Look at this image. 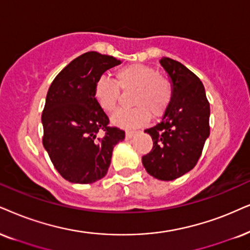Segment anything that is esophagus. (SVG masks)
I'll list each match as a JSON object with an SVG mask.
<instances>
[{
    "label": "esophagus",
    "instance_id": "obj_1",
    "mask_svg": "<svg viewBox=\"0 0 250 250\" xmlns=\"http://www.w3.org/2000/svg\"><path fill=\"white\" fill-rule=\"evenodd\" d=\"M136 134H137V131H127V132H125V138L129 140V138L134 137Z\"/></svg>",
    "mask_w": 250,
    "mask_h": 250
}]
</instances>
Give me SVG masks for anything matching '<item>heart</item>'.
I'll return each mask as SVG.
<instances>
[{
  "label": "heart",
  "mask_w": 250,
  "mask_h": 250,
  "mask_svg": "<svg viewBox=\"0 0 250 250\" xmlns=\"http://www.w3.org/2000/svg\"><path fill=\"white\" fill-rule=\"evenodd\" d=\"M134 91L131 106L134 108L120 110L113 116V123L120 128L132 129L146 125L151 115L160 118L172 103L174 88L165 76L150 65L134 63L115 71V82L102 76L93 86V97L100 108L114 113L120 102V90Z\"/></svg>",
  "instance_id": "obj_1"
}]
</instances>
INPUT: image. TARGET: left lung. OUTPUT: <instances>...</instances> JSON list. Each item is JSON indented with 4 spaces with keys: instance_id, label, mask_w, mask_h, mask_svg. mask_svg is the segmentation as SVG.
Listing matches in <instances>:
<instances>
[{
    "instance_id": "obj_1",
    "label": "left lung",
    "mask_w": 250,
    "mask_h": 250,
    "mask_svg": "<svg viewBox=\"0 0 250 250\" xmlns=\"http://www.w3.org/2000/svg\"><path fill=\"white\" fill-rule=\"evenodd\" d=\"M160 64L174 94L162 121L144 130L152 137L153 147L142 163L153 178L170 181L188 173L200 159L210 135V104L203 83L182 63L163 58Z\"/></svg>"
}]
</instances>
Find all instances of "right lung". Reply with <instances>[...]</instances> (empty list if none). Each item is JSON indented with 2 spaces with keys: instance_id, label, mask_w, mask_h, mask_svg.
<instances>
[{
  "instance_id": "1",
  "label": "right lung",
  "mask_w": 250,
  "mask_h": 250,
  "mask_svg": "<svg viewBox=\"0 0 250 250\" xmlns=\"http://www.w3.org/2000/svg\"><path fill=\"white\" fill-rule=\"evenodd\" d=\"M120 63L113 56L84 53L63 68L48 88L41 115L42 144L69 182L86 185L104 178L113 148L125 140V131L110 127L93 97L96 81Z\"/></svg>"
}]
</instances>
